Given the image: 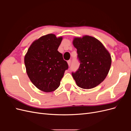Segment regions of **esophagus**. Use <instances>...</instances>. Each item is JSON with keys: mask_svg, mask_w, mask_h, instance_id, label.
I'll list each match as a JSON object with an SVG mask.
<instances>
[{"mask_svg": "<svg viewBox=\"0 0 131 131\" xmlns=\"http://www.w3.org/2000/svg\"><path fill=\"white\" fill-rule=\"evenodd\" d=\"M67 62H68V66H70V64H71V61H70V60H69V61H67Z\"/></svg>", "mask_w": 131, "mask_h": 131, "instance_id": "1", "label": "esophagus"}]
</instances>
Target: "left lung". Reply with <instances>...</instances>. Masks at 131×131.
<instances>
[{
    "mask_svg": "<svg viewBox=\"0 0 131 131\" xmlns=\"http://www.w3.org/2000/svg\"><path fill=\"white\" fill-rule=\"evenodd\" d=\"M73 43L77 49L80 64L72 76L79 88H94L104 81L109 73L110 54L100 41L89 35L75 38Z\"/></svg>",
    "mask_w": 131,
    "mask_h": 131,
    "instance_id": "obj_1",
    "label": "left lung"
}]
</instances>
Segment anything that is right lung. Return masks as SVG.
Returning <instances> with one entry per match:
<instances>
[{
  "label": "right lung",
  "instance_id": "add662e5",
  "mask_svg": "<svg viewBox=\"0 0 131 131\" xmlns=\"http://www.w3.org/2000/svg\"><path fill=\"white\" fill-rule=\"evenodd\" d=\"M62 39L53 34L43 35L31 43L25 56L28 76L34 85L43 92L56 90L68 69V63L57 50Z\"/></svg>",
  "mask_w": 131,
  "mask_h": 131
}]
</instances>
